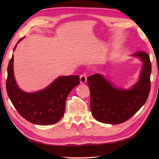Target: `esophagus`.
I'll return each instance as SVG.
<instances>
[{
    "instance_id": "34e87169",
    "label": "esophagus",
    "mask_w": 159,
    "mask_h": 159,
    "mask_svg": "<svg viewBox=\"0 0 159 159\" xmlns=\"http://www.w3.org/2000/svg\"><path fill=\"white\" fill-rule=\"evenodd\" d=\"M87 82L86 74H82L80 76V83L81 84H85Z\"/></svg>"
}]
</instances>
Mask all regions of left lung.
<instances>
[{"instance_id": "1", "label": "left lung", "mask_w": 159, "mask_h": 159, "mask_svg": "<svg viewBox=\"0 0 159 159\" xmlns=\"http://www.w3.org/2000/svg\"><path fill=\"white\" fill-rule=\"evenodd\" d=\"M131 57L143 62L138 81L129 89L113 85L102 74L87 78L90 90V107L94 118L104 124H119L127 121L142 107L149 96L152 65L150 57L143 51Z\"/></svg>"}]
</instances>
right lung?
<instances>
[{
  "label": "right lung",
  "mask_w": 159,
  "mask_h": 159,
  "mask_svg": "<svg viewBox=\"0 0 159 159\" xmlns=\"http://www.w3.org/2000/svg\"><path fill=\"white\" fill-rule=\"evenodd\" d=\"M25 38L20 39L14 47ZM13 55L7 67L6 89L10 100L20 116L38 125L56 124L61 119L66 98L74 87L79 85V76H59L42 90L28 93L19 88L13 73Z\"/></svg>",
  "instance_id": "1"
}]
</instances>
